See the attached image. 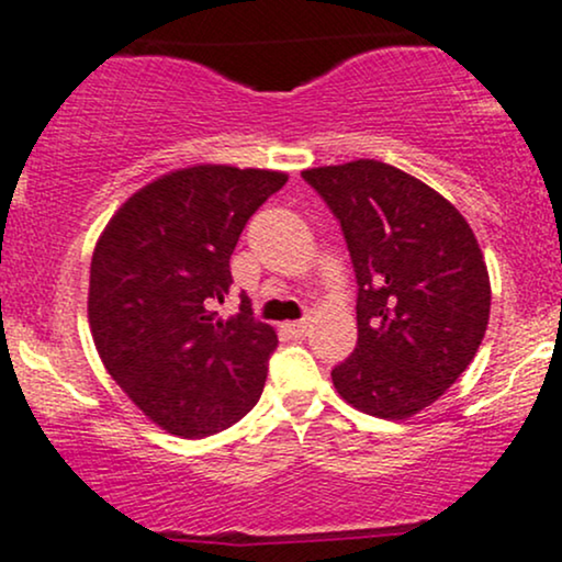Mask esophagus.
<instances>
[{
    "label": "esophagus",
    "mask_w": 562,
    "mask_h": 562,
    "mask_svg": "<svg viewBox=\"0 0 562 562\" xmlns=\"http://www.w3.org/2000/svg\"><path fill=\"white\" fill-rule=\"evenodd\" d=\"M283 331L302 339L307 337V331H311V321H289V324H283Z\"/></svg>",
    "instance_id": "34e87169"
}]
</instances>
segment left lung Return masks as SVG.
Wrapping results in <instances>:
<instances>
[{
  "label": "left lung",
  "mask_w": 562,
  "mask_h": 562,
  "mask_svg": "<svg viewBox=\"0 0 562 562\" xmlns=\"http://www.w3.org/2000/svg\"><path fill=\"white\" fill-rule=\"evenodd\" d=\"M342 225L358 281V345L334 366L339 398L408 419L462 376L485 337L491 281L468 220L384 161L302 172Z\"/></svg>",
  "instance_id": "8db88e82"
}]
</instances>
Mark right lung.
I'll return each instance as SVG.
<instances>
[{
  "mask_svg": "<svg viewBox=\"0 0 562 562\" xmlns=\"http://www.w3.org/2000/svg\"><path fill=\"white\" fill-rule=\"evenodd\" d=\"M289 180L276 169L193 164L150 180L113 212L90 265L87 318L109 374L161 430L210 438L260 401L273 326L251 307L220 318L231 255L257 206Z\"/></svg>",
  "mask_w": 562,
  "mask_h": 562,
  "instance_id": "1",
  "label": "right lung"
}]
</instances>
